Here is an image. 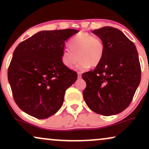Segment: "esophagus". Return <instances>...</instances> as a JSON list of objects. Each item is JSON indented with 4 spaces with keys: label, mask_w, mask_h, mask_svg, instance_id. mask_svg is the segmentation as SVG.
I'll use <instances>...</instances> for the list:
<instances>
[{
    "label": "esophagus",
    "mask_w": 149,
    "mask_h": 149,
    "mask_svg": "<svg viewBox=\"0 0 149 149\" xmlns=\"http://www.w3.org/2000/svg\"><path fill=\"white\" fill-rule=\"evenodd\" d=\"M82 77V75H81V73L80 72H78V78H80Z\"/></svg>",
    "instance_id": "1"
}]
</instances>
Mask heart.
<instances>
[{"mask_svg": "<svg viewBox=\"0 0 149 149\" xmlns=\"http://www.w3.org/2000/svg\"><path fill=\"white\" fill-rule=\"evenodd\" d=\"M69 46L71 49H64L61 53V62L66 67L72 68L80 59L76 65V69L80 71L98 66L105 54V45L102 39L84 32L71 39Z\"/></svg>", "mask_w": 149, "mask_h": 149, "instance_id": "b5f03b06", "label": "heart"}]
</instances>
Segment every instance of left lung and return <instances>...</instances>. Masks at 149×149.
I'll list each match as a JSON object with an SVG mask.
<instances>
[{"label": "left lung", "instance_id": "obj_1", "mask_svg": "<svg viewBox=\"0 0 149 149\" xmlns=\"http://www.w3.org/2000/svg\"><path fill=\"white\" fill-rule=\"evenodd\" d=\"M102 40L105 54L94 71L83 73V92L88 107L109 116L123 111L131 103L141 80L136 46L121 31L105 26L92 31Z\"/></svg>", "mask_w": 149, "mask_h": 149}]
</instances>
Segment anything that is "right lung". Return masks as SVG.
Instances as JSON below:
<instances>
[{
	"label": "right lung",
	"instance_id": "right-lung-1",
	"mask_svg": "<svg viewBox=\"0 0 149 149\" xmlns=\"http://www.w3.org/2000/svg\"><path fill=\"white\" fill-rule=\"evenodd\" d=\"M78 30L42 31L20 42L13 52L8 81L17 105L38 119L56 113L66 89L78 75L62 64L65 42Z\"/></svg>",
	"mask_w": 149,
	"mask_h": 149
}]
</instances>
